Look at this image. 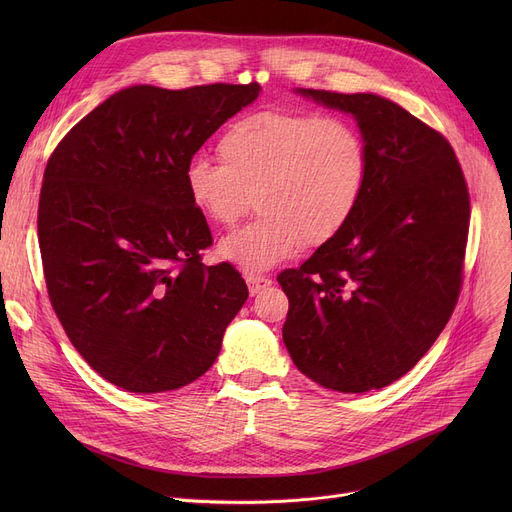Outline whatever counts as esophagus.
Segmentation results:
<instances>
[{
    "mask_svg": "<svg viewBox=\"0 0 512 512\" xmlns=\"http://www.w3.org/2000/svg\"><path fill=\"white\" fill-rule=\"evenodd\" d=\"M270 284H272V280L265 278V276H247V286H249L251 297H253V294L261 292L263 288L270 286Z\"/></svg>",
    "mask_w": 512,
    "mask_h": 512,
    "instance_id": "1",
    "label": "esophagus"
}]
</instances>
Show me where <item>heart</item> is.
<instances>
[{"mask_svg": "<svg viewBox=\"0 0 512 512\" xmlns=\"http://www.w3.org/2000/svg\"><path fill=\"white\" fill-rule=\"evenodd\" d=\"M218 149L222 161H188L186 193L222 228H232L255 197L259 218L220 242V255L247 272L270 270L301 242L332 240L367 186V143L353 122L336 116L253 112L226 128Z\"/></svg>", "mask_w": 512, "mask_h": 512, "instance_id": "obj_1", "label": "heart"}]
</instances>
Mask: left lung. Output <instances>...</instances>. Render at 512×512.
Wrapping results in <instances>:
<instances>
[{"mask_svg":"<svg viewBox=\"0 0 512 512\" xmlns=\"http://www.w3.org/2000/svg\"><path fill=\"white\" fill-rule=\"evenodd\" d=\"M351 114L367 143L365 193L348 224L278 282L282 338L315 384L380 390L436 342L459 299L469 191L450 143L375 93L297 89Z\"/></svg>","mask_w":512,"mask_h":512,"instance_id":"left-lung-1","label":"left lung"}]
</instances>
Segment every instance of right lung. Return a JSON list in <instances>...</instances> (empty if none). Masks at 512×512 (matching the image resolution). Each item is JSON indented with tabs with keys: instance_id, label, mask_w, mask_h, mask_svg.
Returning <instances> with one entry per match:
<instances>
[{
	"instance_id": "add662e5",
	"label": "right lung",
	"mask_w": 512,
	"mask_h": 512,
	"mask_svg": "<svg viewBox=\"0 0 512 512\" xmlns=\"http://www.w3.org/2000/svg\"><path fill=\"white\" fill-rule=\"evenodd\" d=\"M261 87L134 85L80 120L51 153L39 199L49 299L83 357L128 392H168L218 359L249 288L205 265V215L184 170Z\"/></svg>"
}]
</instances>
